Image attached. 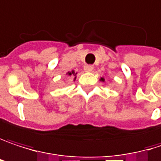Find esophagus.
<instances>
[{"label": "esophagus", "mask_w": 161, "mask_h": 161, "mask_svg": "<svg viewBox=\"0 0 161 161\" xmlns=\"http://www.w3.org/2000/svg\"><path fill=\"white\" fill-rule=\"evenodd\" d=\"M83 69H84L85 72H92V69H93V67H92V66H91V65H86V66H84Z\"/></svg>", "instance_id": "obj_1"}]
</instances>
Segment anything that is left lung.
Instances as JSON below:
<instances>
[{"label": "left lung", "mask_w": 161, "mask_h": 161, "mask_svg": "<svg viewBox=\"0 0 161 161\" xmlns=\"http://www.w3.org/2000/svg\"><path fill=\"white\" fill-rule=\"evenodd\" d=\"M100 80H101V81H105V79H104V78H101Z\"/></svg>", "instance_id": "left-lung-1"}]
</instances>
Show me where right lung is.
I'll return each mask as SVG.
<instances>
[{
	"label": "right lung",
	"instance_id": "right-lung-1",
	"mask_svg": "<svg viewBox=\"0 0 161 161\" xmlns=\"http://www.w3.org/2000/svg\"><path fill=\"white\" fill-rule=\"evenodd\" d=\"M66 75H68V76H70V77H72L73 78V80H76V75H77V72H75L74 70L72 71H69Z\"/></svg>",
	"mask_w": 161,
	"mask_h": 161
}]
</instances>
